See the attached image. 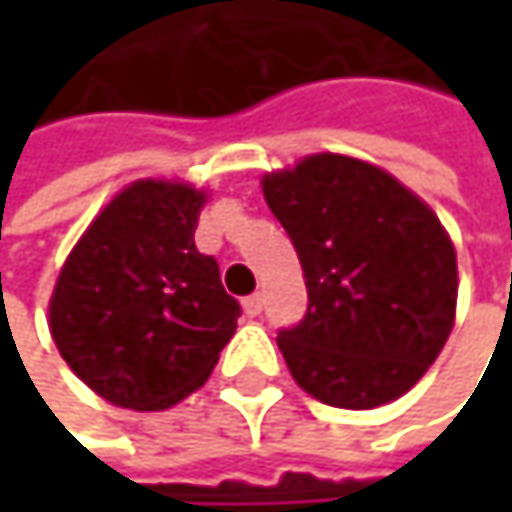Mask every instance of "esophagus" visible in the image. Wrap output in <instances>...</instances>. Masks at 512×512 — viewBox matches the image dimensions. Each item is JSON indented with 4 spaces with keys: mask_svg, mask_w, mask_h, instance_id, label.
I'll list each match as a JSON object with an SVG mask.
<instances>
[{
    "mask_svg": "<svg viewBox=\"0 0 512 512\" xmlns=\"http://www.w3.org/2000/svg\"><path fill=\"white\" fill-rule=\"evenodd\" d=\"M243 311H246L249 317H257V314L263 311V296H260V293L246 296V302H243Z\"/></svg>",
    "mask_w": 512,
    "mask_h": 512,
    "instance_id": "esophagus-1",
    "label": "esophagus"
}]
</instances>
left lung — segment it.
<instances>
[{
  "instance_id": "obj_1",
  "label": "left lung",
  "mask_w": 512,
  "mask_h": 512,
  "mask_svg": "<svg viewBox=\"0 0 512 512\" xmlns=\"http://www.w3.org/2000/svg\"><path fill=\"white\" fill-rule=\"evenodd\" d=\"M308 287L278 332L293 379L338 409L406 394L442 353L457 314V252L439 216L388 171L314 154L263 177Z\"/></svg>"
}]
</instances>
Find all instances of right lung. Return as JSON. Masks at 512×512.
<instances>
[{
    "instance_id": "obj_1",
    "label": "right lung",
    "mask_w": 512,
    "mask_h": 512,
    "mask_svg": "<svg viewBox=\"0 0 512 512\" xmlns=\"http://www.w3.org/2000/svg\"><path fill=\"white\" fill-rule=\"evenodd\" d=\"M207 195L171 180L118 192L67 255L50 332L70 370L103 400L156 412L213 373L237 332L240 302L216 257L195 249Z\"/></svg>"
}]
</instances>
